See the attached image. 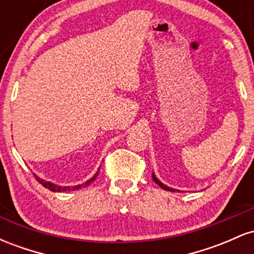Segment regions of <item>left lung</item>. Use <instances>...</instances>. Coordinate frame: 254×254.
Here are the masks:
<instances>
[{
  "label": "left lung",
  "instance_id": "obj_1",
  "mask_svg": "<svg viewBox=\"0 0 254 254\" xmlns=\"http://www.w3.org/2000/svg\"><path fill=\"white\" fill-rule=\"evenodd\" d=\"M151 177H153V180H154V182H155V183L157 184V185L160 186V188H161V189H164V190H166V191H171V192H176V191H179V190H176V189H172V188H168V186H166L165 184H162L161 182H160L159 179H157V178L155 177V174H154V173H153V176H151Z\"/></svg>",
  "mask_w": 254,
  "mask_h": 254
}]
</instances>
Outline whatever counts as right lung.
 <instances>
[{
  "label": "right lung",
  "mask_w": 254,
  "mask_h": 254,
  "mask_svg": "<svg viewBox=\"0 0 254 254\" xmlns=\"http://www.w3.org/2000/svg\"><path fill=\"white\" fill-rule=\"evenodd\" d=\"M99 176V173L94 174V177L90 178L89 180H87L84 184H81V185H76V186H60V185H56V184H52L51 182H45L44 179H40L39 177H37L36 174H34V177H36V179L39 182V184H42L44 188L49 189L50 191H54V192H65V191H76V190H80V189L82 188H86V186H88L90 183H93V180H95V178Z\"/></svg>",
  "instance_id": "add662e5"
}]
</instances>
